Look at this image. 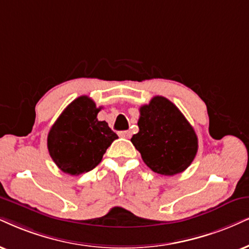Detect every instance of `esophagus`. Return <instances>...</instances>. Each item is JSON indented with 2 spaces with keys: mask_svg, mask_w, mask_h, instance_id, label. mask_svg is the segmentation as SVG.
Returning a JSON list of instances; mask_svg holds the SVG:
<instances>
[{
  "mask_svg": "<svg viewBox=\"0 0 249 249\" xmlns=\"http://www.w3.org/2000/svg\"><path fill=\"white\" fill-rule=\"evenodd\" d=\"M119 135H120V136H121V137H124V139H130L131 133H130L129 130H124V131H120Z\"/></svg>",
  "mask_w": 249,
  "mask_h": 249,
  "instance_id": "obj_1",
  "label": "esophagus"
}]
</instances>
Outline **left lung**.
Instances as JSON below:
<instances>
[{
  "instance_id": "8db88e82",
  "label": "left lung",
  "mask_w": 249,
  "mask_h": 249,
  "mask_svg": "<svg viewBox=\"0 0 249 249\" xmlns=\"http://www.w3.org/2000/svg\"><path fill=\"white\" fill-rule=\"evenodd\" d=\"M137 124L140 131L130 141L153 172L174 176L194 160L198 148L194 128L166 98L153 97L141 107Z\"/></svg>"
}]
</instances>
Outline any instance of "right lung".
Returning a JSON list of instances; mask_svg holds the SVG:
<instances>
[{
    "instance_id": "1",
    "label": "right lung",
    "mask_w": 249,
    "mask_h": 249,
    "mask_svg": "<svg viewBox=\"0 0 249 249\" xmlns=\"http://www.w3.org/2000/svg\"><path fill=\"white\" fill-rule=\"evenodd\" d=\"M100 107L88 96L70 103L52 125L47 148L57 167L70 176L93 170L118 135L97 119Z\"/></svg>"
}]
</instances>
